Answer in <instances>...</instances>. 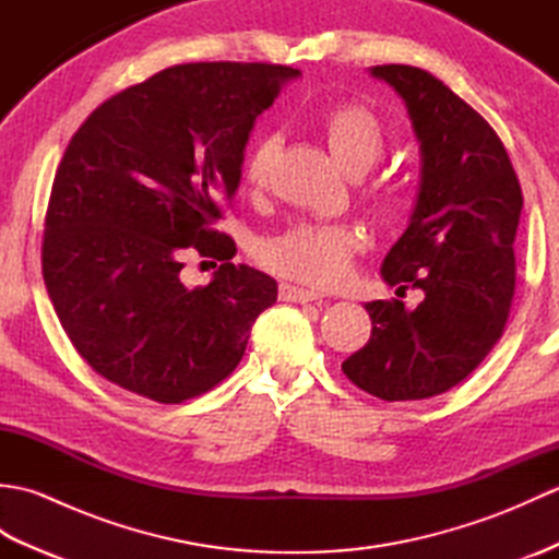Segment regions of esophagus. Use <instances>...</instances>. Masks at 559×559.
I'll return each mask as SVG.
<instances>
[{"instance_id": "1", "label": "esophagus", "mask_w": 559, "mask_h": 559, "mask_svg": "<svg viewBox=\"0 0 559 559\" xmlns=\"http://www.w3.org/2000/svg\"><path fill=\"white\" fill-rule=\"evenodd\" d=\"M278 298L286 300V302H314L322 298V293L317 290H307V288H298V286H290V283H281L278 288Z\"/></svg>"}]
</instances>
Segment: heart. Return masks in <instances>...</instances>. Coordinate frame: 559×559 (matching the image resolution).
Wrapping results in <instances>:
<instances>
[{
  "instance_id": "obj_1",
  "label": "heart",
  "mask_w": 559,
  "mask_h": 559,
  "mask_svg": "<svg viewBox=\"0 0 559 559\" xmlns=\"http://www.w3.org/2000/svg\"><path fill=\"white\" fill-rule=\"evenodd\" d=\"M331 156L350 177L370 173L386 151V129L372 108L362 103H338L319 115ZM281 151L276 134L261 136L249 148L245 160V180L249 187L264 189L271 180L273 163ZM374 209L384 221H401L408 204L399 189L379 185L374 189ZM358 237L350 228L331 223H295L259 247V261L278 276L307 283V286H334L346 276Z\"/></svg>"
}]
</instances>
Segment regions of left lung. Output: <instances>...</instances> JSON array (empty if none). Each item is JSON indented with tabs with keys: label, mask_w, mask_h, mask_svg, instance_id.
I'll list each match as a JSON object with an SVG mask.
<instances>
[{
	"label": "left lung",
	"mask_w": 559,
	"mask_h": 559,
	"mask_svg": "<svg viewBox=\"0 0 559 559\" xmlns=\"http://www.w3.org/2000/svg\"><path fill=\"white\" fill-rule=\"evenodd\" d=\"M403 98L420 144L411 223L382 278L423 290L418 307L374 300L372 336L343 362L355 386L382 401H418L463 382L500 341L514 298L519 177L495 129L430 71L372 67Z\"/></svg>",
	"instance_id": "left-lung-1"
}]
</instances>
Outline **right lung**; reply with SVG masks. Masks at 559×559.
Segmentation results:
<instances>
[{
    "instance_id": "right-lung-1",
    "label": "right lung",
    "mask_w": 559,
    "mask_h": 559,
    "mask_svg": "<svg viewBox=\"0 0 559 559\" xmlns=\"http://www.w3.org/2000/svg\"><path fill=\"white\" fill-rule=\"evenodd\" d=\"M300 71L177 64L105 100L71 136L43 233V278L79 355L158 403L213 389L276 302L266 273L233 264L213 230L237 192L257 117ZM189 248L224 261L209 287L179 278Z\"/></svg>"
}]
</instances>
